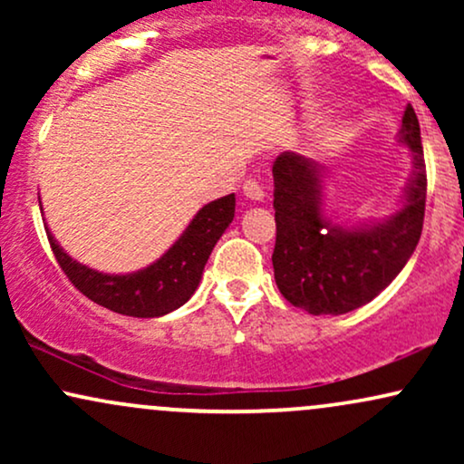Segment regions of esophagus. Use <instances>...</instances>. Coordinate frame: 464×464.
Returning <instances> with one entry per match:
<instances>
[{
	"mask_svg": "<svg viewBox=\"0 0 464 464\" xmlns=\"http://www.w3.org/2000/svg\"><path fill=\"white\" fill-rule=\"evenodd\" d=\"M242 194L246 196L248 200H253V202H262L264 196H266L264 189H262V185H259L255 179H246V180H244Z\"/></svg>",
	"mask_w": 464,
	"mask_h": 464,
	"instance_id": "1",
	"label": "esophagus"
}]
</instances>
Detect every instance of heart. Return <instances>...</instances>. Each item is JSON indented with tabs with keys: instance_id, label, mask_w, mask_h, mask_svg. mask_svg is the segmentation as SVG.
Segmentation results:
<instances>
[{
	"instance_id": "1",
	"label": "heart",
	"mask_w": 464,
	"mask_h": 464,
	"mask_svg": "<svg viewBox=\"0 0 464 464\" xmlns=\"http://www.w3.org/2000/svg\"><path fill=\"white\" fill-rule=\"evenodd\" d=\"M347 137H349V124L344 120H338V121H332L329 126H324L321 135H318L316 143L323 148H332V146H338V143H343Z\"/></svg>"
}]
</instances>
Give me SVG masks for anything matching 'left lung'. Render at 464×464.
<instances>
[{"label": "left lung", "instance_id": "8db88e82", "mask_svg": "<svg viewBox=\"0 0 464 464\" xmlns=\"http://www.w3.org/2000/svg\"><path fill=\"white\" fill-rule=\"evenodd\" d=\"M399 143L410 150V174L395 214L338 225L324 214L327 169L295 152L275 159V281L295 307L314 316L347 314L375 299L408 264L425 216L420 129L406 106Z\"/></svg>", "mask_w": 464, "mask_h": 464}]
</instances>
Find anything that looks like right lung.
Wrapping results in <instances>:
<instances>
[{
	"mask_svg": "<svg viewBox=\"0 0 464 464\" xmlns=\"http://www.w3.org/2000/svg\"><path fill=\"white\" fill-rule=\"evenodd\" d=\"M233 216L236 194L207 202L157 262L126 275H106L72 259L50 228L47 239L63 273L87 299L124 316L159 318L179 310L191 299L202 279L207 259L233 222Z\"/></svg>",
	"mask_w": 464,
	"mask_h": 464,
	"instance_id": "1",
	"label": "right lung"
}]
</instances>
